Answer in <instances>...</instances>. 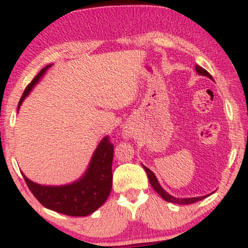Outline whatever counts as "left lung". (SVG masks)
<instances>
[{
	"mask_svg": "<svg viewBox=\"0 0 248 248\" xmlns=\"http://www.w3.org/2000/svg\"><path fill=\"white\" fill-rule=\"evenodd\" d=\"M195 69H196V72H197L199 76L207 77V78H210V79H211V80H213L212 76L210 75V73L207 72L206 70H204L203 67H201V66H198V65H196ZM142 166H143V164H142ZM143 168H144V170H146V172H147V175H148V178H149V182H150V184H152V186L154 187V190H155V191L157 192L158 195H160L161 197L164 199V201L170 202V203L182 204V205H184V204L196 203V202L202 201V199H204L205 197H207V196H209V195H207V196H202V197H191V198H176V197H173V196L170 195V193H168L166 190H164L163 187L161 186V184L158 183L157 178H156L155 173H154L152 170L148 169V168L144 167V166H143Z\"/></svg>",
	"mask_w": 248,
	"mask_h": 248,
	"instance_id": "obj_1",
	"label": "left lung"
}]
</instances>
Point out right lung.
Listing matches in <instances>:
<instances>
[{
    "instance_id": "right-lung-1",
    "label": "right lung",
    "mask_w": 248,
    "mask_h": 248,
    "mask_svg": "<svg viewBox=\"0 0 248 248\" xmlns=\"http://www.w3.org/2000/svg\"><path fill=\"white\" fill-rule=\"evenodd\" d=\"M51 65L52 64L45 66L28 85L17 109H19L22 102ZM113 148L114 146L108 141V136H105L93 153L86 171L73 183L64 186H41L30 181L24 173L22 175L30 191L43 206L62 215L85 217L96 211L106 202L112 190Z\"/></svg>"
}]
</instances>
